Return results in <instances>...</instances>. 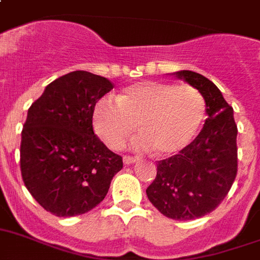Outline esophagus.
<instances>
[{
	"label": "esophagus",
	"instance_id": "34e87169",
	"mask_svg": "<svg viewBox=\"0 0 260 260\" xmlns=\"http://www.w3.org/2000/svg\"><path fill=\"white\" fill-rule=\"evenodd\" d=\"M135 161H139V157L138 156H130V155H125L123 156V163L125 164H133Z\"/></svg>",
	"mask_w": 260,
	"mask_h": 260
}]
</instances>
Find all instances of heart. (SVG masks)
Returning <instances> with one entry per match:
<instances>
[{
  "label": "heart",
  "instance_id": "b5f03b06",
  "mask_svg": "<svg viewBox=\"0 0 260 260\" xmlns=\"http://www.w3.org/2000/svg\"><path fill=\"white\" fill-rule=\"evenodd\" d=\"M205 100L192 85L142 81L122 90L117 100L103 97L93 110V126L109 147L119 148L137 130L138 150L154 148L161 156L176 154L196 138L205 119Z\"/></svg>",
  "mask_w": 260,
  "mask_h": 260
}]
</instances>
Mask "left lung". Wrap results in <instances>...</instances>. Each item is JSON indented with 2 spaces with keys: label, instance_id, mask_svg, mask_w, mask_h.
Returning a JSON list of instances; mask_svg holds the SVG:
<instances>
[{
  "label": "left lung",
  "instance_id": "1",
  "mask_svg": "<svg viewBox=\"0 0 260 260\" xmlns=\"http://www.w3.org/2000/svg\"><path fill=\"white\" fill-rule=\"evenodd\" d=\"M174 75L201 92L208 118L187 147L157 161L146 193L161 214L185 221L213 212L229 193L238 171V128L233 108L209 79L192 71Z\"/></svg>",
  "mask_w": 260,
  "mask_h": 260
}]
</instances>
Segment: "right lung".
<instances>
[{
	"instance_id": "obj_1",
	"label": "right lung",
	"mask_w": 260,
	"mask_h": 260,
	"mask_svg": "<svg viewBox=\"0 0 260 260\" xmlns=\"http://www.w3.org/2000/svg\"><path fill=\"white\" fill-rule=\"evenodd\" d=\"M106 77L73 71L48 84L27 112L21 172L31 193L57 217L80 216L99 205L123 167L93 132L97 101L113 89Z\"/></svg>"
}]
</instances>
